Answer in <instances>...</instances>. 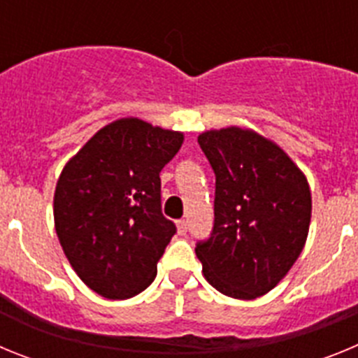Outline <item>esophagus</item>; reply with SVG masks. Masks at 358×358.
Returning <instances> with one entry per match:
<instances>
[{
	"mask_svg": "<svg viewBox=\"0 0 358 358\" xmlns=\"http://www.w3.org/2000/svg\"><path fill=\"white\" fill-rule=\"evenodd\" d=\"M186 231H188V222L186 220H177V233L186 235Z\"/></svg>",
	"mask_w": 358,
	"mask_h": 358,
	"instance_id": "esophagus-1",
	"label": "esophagus"
}]
</instances>
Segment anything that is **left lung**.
Wrapping results in <instances>:
<instances>
[{"label": "left lung", "instance_id": "obj_1", "mask_svg": "<svg viewBox=\"0 0 358 358\" xmlns=\"http://www.w3.org/2000/svg\"><path fill=\"white\" fill-rule=\"evenodd\" d=\"M215 172V224L195 252L211 287L256 299L280 283L301 255L312 217L305 173L265 136L242 127L197 138Z\"/></svg>", "mask_w": 358, "mask_h": 358}]
</instances>
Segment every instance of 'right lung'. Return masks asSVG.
Returning a JSON list of instances; mask_svg holds the SVG:
<instances>
[{"instance_id": "obj_1", "label": "right lung", "mask_w": 358, "mask_h": 358, "mask_svg": "<svg viewBox=\"0 0 358 358\" xmlns=\"http://www.w3.org/2000/svg\"><path fill=\"white\" fill-rule=\"evenodd\" d=\"M182 132L120 118L66 163L55 186L53 218L73 271L107 299H127L150 285L176 235L161 213L163 166Z\"/></svg>"}]
</instances>
